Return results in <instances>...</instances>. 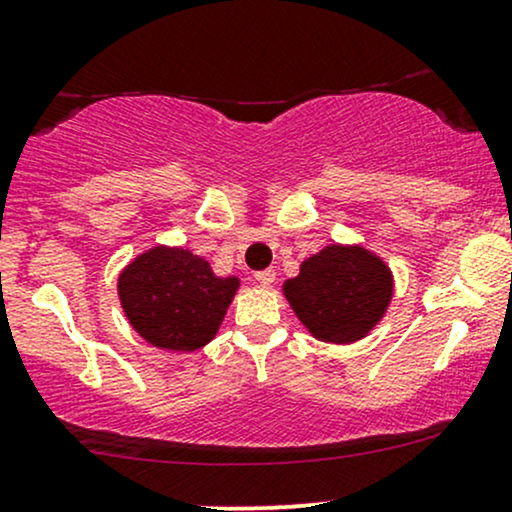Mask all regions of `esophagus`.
I'll list each match as a JSON object with an SVG mask.
<instances>
[{
	"label": "esophagus",
	"mask_w": 512,
	"mask_h": 512,
	"mask_svg": "<svg viewBox=\"0 0 512 512\" xmlns=\"http://www.w3.org/2000/svg\"><path fill=\"white\" fill-rule=\"evenodd\" d=\"M255 281L260 283V286H272L276 281V272L274 269H262V272L255 274Z\"/></svg>",
	"instance_id": "esophagus-1"
}]
</instances>
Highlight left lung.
Returning <instances> with one entry per match:
<instances>
[{"instance_id": "1", "label": "left lung", "mask_w": 512, "mask_h": 512, "mask_svg": "<svg viewBox=\"0 0 512 512\" xmlns=\"http://www.w3.org/2000/svg\"><path fill=\"white\" fill-rule=\"evenodd\" d=\"M295 317L324 343L348 346L384 319L393 298V274L377 252L360 243H331L283 281Z\"/></svg>"}]
</instances>
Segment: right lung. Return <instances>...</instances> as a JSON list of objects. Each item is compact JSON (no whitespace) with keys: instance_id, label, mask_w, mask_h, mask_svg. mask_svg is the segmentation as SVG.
I'll return each instance as SVG.
<instances>
[{"instance_id":"obj_1","label":"right lung","mask_w":512,"mask_h":512,"mask_svg":"<svg viewBox=\"0 0 512 512\" xmlns=\"http://www.w3.org/2000/svg\"><path fill=\"white\" fill-rule=\"evenodd\" d=\"M238 288V276H217L205 257L178 245L140 252L116 281L128 324L150 346L171 353L207 346Z\"/></svg>"}]
</instances>
